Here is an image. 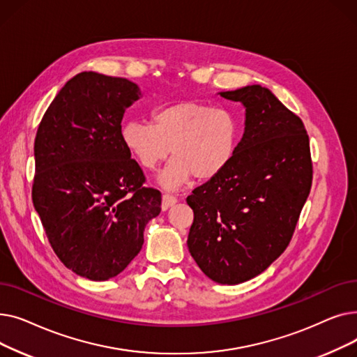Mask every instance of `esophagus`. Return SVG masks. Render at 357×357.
I'll use <instances>...</instances> for the list:
<instances>
[{"label": "esophagus", "instance_id": "34e87169", "mask_svg": "<svg viewBox=\"0 0 357 357\" xmlns=\"http://www.w3.org/2000/svg\"><path fill=\"white\" fill-rule=\"evenodd\" d=\"M176 202H178L176 197H174L171 194H163V197H162V210L166 211L167 208H171L172 205H175Z\"/></svg>", "mask_w": 357, "mask_h": 357}]
</instances>
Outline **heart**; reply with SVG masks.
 I'll list each match as a JSON object with an SVG mask.
<instances>
[{
    "label": "heart",
    "mask_w": 357,
    "mask_h": 357,
    "mask_svg": "<svg viewBox=\"0 0 357 357\" xmlns=\"http://www.w3.org/2000/svg\"><path fill=\"white\" fill-rule=\"evenodd\" d=\"M238 139L240 124L231 109L197 101L156 108L152 124L130 120L121 127L123 144L146 171H153L172 149L175 158L158 178L165 190H176L192 176L221 174L233 160Z\"/></svg>",
    "instance_id": "obj_1"
}]
</instances>
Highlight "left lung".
<instances>
[{"label": "left lung", "mask_w": 357, "mask_h": 357, "mask_svg": "<svg viewBox=\"0 0 357 357\" xmlns=\"http://www.w3.org/2000/svg\"><path fill=\"white\" fill-rule=\"evenodd\" d=\"M218 93L245 107V133L230 165L186 198L194 211L186 245L211 280L237 285L266 271L289 245L312 163L301 119L271 89Z\"/></svg>", "instance_id": "8db88e82"}]
</instances>
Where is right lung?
I'll return each instance as SVG.
<instances>
[{
  "label": "right lung",
  "instance_id": "right-lung-1",
  "mask_svg": "<svg viewBox=\"0 0 357 357\" xmlns=\"http://www.w3.org/2000/svg\"><path fill=\"white\" fill-rule=\"evenodd\" d=\"M142 97L137 84L81 72L58 92L34 140L33 205L53 252L77 275L107 280L143 246L162 194L121 140L124 111Z\"/></svg>",
  "mask_w": 357,
  "mask_h": 357
}]
</instances>
